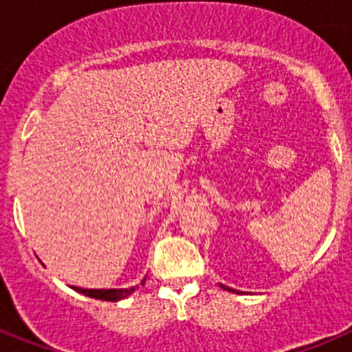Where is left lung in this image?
<instances>
[{"label":"left lung","mask_w":352,"mask_h":352,"mask_svg":"<svg viewBox=\"0 0 352 352\" xmlns=\"http://www.w3.org/2000/svg\"><path fill=\"white\" fill-rule=\"evenodd\" d=\"M222 287H223V289H227V291H232V289H229V287H226V285H222Z\"/></svg>","instance_id":"1"}]
</instances>
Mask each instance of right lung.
Masks as SVG:
<instances>
[{
	"instance_id": "right-lung-1",
	"label": "right lung",
	"mask_w": 352,
	"mask_h": 352,
	"mask_svg": "<svg viewBox=\"0 0 352 352\" xmlns=\"http://www.w3.org/2000/svg\"><path fill=\"white\" fill-rule=\"evenodd\" d=\"M144 284V280L141 282ZM76 291L82 292L86 296L89 298H95V300H105V301H118V300H123V298L130 296L135 289L130 287V289H80V287H74Z\"/></svg>"
}]
</instances>
